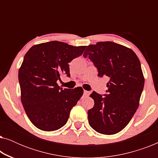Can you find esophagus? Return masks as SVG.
<instances>
[{
  "mask_svg": "<svg viewBox=\"0 0 158 158\" xmlns=\"http://www.w3.org/2000/svg\"><path fill=\"white\" fill-rule=\"evenodd\" d=\"M83 95L85 96H88L90 95V92L88 91V90H84V93H83Z\"/></svg>",
  "mask_w": 158,
  "mask_h": 158,
  "instance_id": "34e87169",
  "label": "esophagus"
}]
</instances>
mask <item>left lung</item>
<instances>
[{"instance_id": "left-lung-1", "label": "left lung", "mask_w": 158, "mask_h": 158, "mask_svg": "<svg viewBox=\"0 0 158 158\" xmlns=\"http://www.w3.org/2000/svg\"><path fill=\"white\" fill-rule=\"evenodd\" d=\"M83 54L94 62L98 77L107 76V94L94 91V106L88 111L90 126L103 135L122 131L139 105L144 77L139 58L131 49L112 42L88 45Z\"/></svg>"}]
</instances>
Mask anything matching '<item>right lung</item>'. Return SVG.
<instances>
[{
	"instance_id": "obj_1",
	"label": "right lung",
	"mask_w": 158,
	"mask_h": 158,
	"mask_svg": "<svg viewBox=\"0 0 158 158\" xmlns=\"http://www.w3.org/2000/svg\"><path fill=\"white\" fill-rule=\"evenodd\" d=\"M85 47L52 41L34 45L26 53L19 70L21 101L28 118L38 129L51 131L63 127L83 96L81 87L62 89L57 81L62 75L70 76L68 63Z\"/></svg>"
}]
</instances>
